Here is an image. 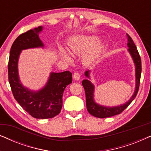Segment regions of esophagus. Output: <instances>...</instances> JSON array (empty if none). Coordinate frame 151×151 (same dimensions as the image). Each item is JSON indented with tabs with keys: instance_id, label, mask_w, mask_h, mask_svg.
Returning a JSON list of instances; mask_svg holds the SVG:
<instances>
[{
	"instance_id": "1",
	"label": "esophagus",
	"mask_w": 151,
	"mask_h": 151,
	"mask_svg": "<svg viewBox=\"0 0 151 151\" xmlns=\"http://www.w3.org/2000/svg\"><path fill=\"white\" fill-rule=\"evenodd\" d=\"M73 78L75 80H77V81H78V80H79L80 78V73H74L73 76Z\"/></svg>"
}]
</instances>
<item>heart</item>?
I'll use <instances>...</instances> for the list:
<instances>
[{
    "mask_svg": "<svg viewBox=\"0 0 151 151\" xmlns=\"http://www.w3.org/2000/svg\"><path fill=\"white\" fill-rule=\"evenodd\" d=\"M98 38L96 36H79L75 37L69 42L71 50L74 53H82L89 49L96 41ZM103 50V45L98 43L86 51L82 56V60L85 64H91L96 60L100 56ZM61 56L66 60H70L71 58L68 53L64 50H60Z\"/></svg>",
    "mask_w": 151,
    "mask_h": 151,
    "instance_id": "b5f03b06",
    "label": "heart"
}]
</instances>
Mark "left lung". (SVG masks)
I'll return each instance as SVG.
<instances>
[{"mask_svg": "<svg viewBox=\"0 0 151 151\" xmlns=\"http://www.w3.org/2000/svg\"><path fill=\"white\" fill-rule=\"evenodd\" d=\"M127 49L132 60H133L134 65H135V91L132 95L131 98L124 104H122L117 106H109L105 105L100 104L97 103L95 100V85L91 81V70H87L84 72V75L86 78V79L82 80V86H84L86 95V104L88 112L92 115L93 116L99 117V118H105L114 115H118L121 113L129 105L131 104L137 96L139 86L140 76L142 72V63L141 58L138 53L133 40H132L131 36L127 34Z\"/></svg>", "mask_w": 151, "mask_h": 151, "instance_id": "obj_1", "label": "left lung"}]
</instances>
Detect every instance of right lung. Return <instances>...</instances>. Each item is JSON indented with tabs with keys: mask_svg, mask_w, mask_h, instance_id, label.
I'll list each match as a JSON object with an SVG mask.
<instances>
[{
	"mask_svg": "<svg viewBox=\"0 0 151 151\" xmlns=\"http://www.w3.org/2000/svg\"><path fill=\"white\" fill-rule=\"evenodd\" d=\"M44 27L40 26L20 35L14 41L9 53L8 64L9 82L16 100L24 111L37 119L52 118L58 115L63 107V96L67 85L72 82L69 71L51 72L45 86L32 90L24 86L18 73V60L22 50L45 48L39 34Z\"/></svg>",
	"mask_w": 151,
	"mask_h": 151,
	"instance_id": "add662e5",
	"label": "right lung"
}]
</instances>
